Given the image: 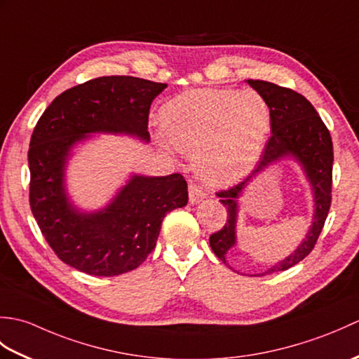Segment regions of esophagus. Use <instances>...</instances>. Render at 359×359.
Masks as SVG:
<instances>
[{
	"label": "esophagus",
	"instance_id": "34e87169",
	"mask_svg": "<svg viewBox=\"0 0 359 359\" xmlns=\"http://www.w3.org/2000/svg\"><path fill=\"white\" fill-rule=\"evenodd\" d=\"M188 194H189V203H191V205H196V203L202 202L205 199V196H207L199 185H194V184L189 185Z\"/></svg>",
	"mask_w": 359,
	"mask_h": 359
}]
</instances>
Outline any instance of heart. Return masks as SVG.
<instances>
[{
  "mask_svg": "<svg viewBox=\"0 0 359 359\" xmlns=\"http://www.w3.org/2000/svg\"><path fill=\"white\" fill-rule=\"evenodd\" d=\"M270 120L269 104L255 90H188L160 111L168 140L180 151H196L197 172L215 185L231 184L255 166ZM171 144L162 142L166 151H171Z\"/></svg>",
  "mask_w": 359,
  "mask_h": 359,
  "instance_id": "heart-1",
  "label": "heart"
}]
</instances>
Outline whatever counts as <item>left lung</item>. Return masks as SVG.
Wrapping results in <instances>:
<instances>
[{
  "instance_id": "obj_1",
  "label": "left lung",
  "mask_w": 359,
  "mask_h": 359,
  "mask_svg": "<svg viewBox=\"0 0 359 359\" xmlns=\"http://www.w3.org/2000/svg\"><path fill=\"white\" fill-rule=\"evenodd\" d=\"M247 83L259 95H262L269 104L271 137L266 142L264 154L251 175L241 184L217 193L220 203L226 208L228 215L222 230L210 236L211 250L220 261L233 270L226 257L230 250L236 245L239 197L255 175L282 158L292 157L302 166L311 191H313L315 202L313 222L306 234V239L292 255L274 264L269 270L255 274V276H265V274L288 270L290 266L301 262L313 250L332 203L333 143L329 129L306 97L294 93L293 89L282 88L270 81L248 80Z\"/></svg>"
}]
</instances>
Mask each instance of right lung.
<instances>
[{
  "mask_svg": "<svg viewBox=\"0 0 359 359\" xmlns=\"http://www.w3.org/2000/svg\"><path fill=\"white\" fill-rule=\"evenodd\" d=\"M165 88L128 75L98 77L65 90L38 120L27 154L30 210L53 253L79 271L118 276L137 269L154 250L163 217L188 203L182 174H134L111 203L93 212L79 210L66 193L75 144L95 133L149 142V108Z\"/></svg>",
  "mask_w": 359,
  "mask_h": 359,
  "instance_id": "1",
  "label": "right lung"
}]
</instances>
